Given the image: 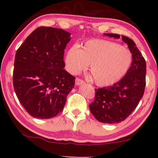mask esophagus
I'll use <instances>...</instances> for the list:
<instances>
[{
  "instance_id": "1",
  "label": "esophagus",
  "mask_w": 158,
  "mask_h": 158,
  "mask_svg": "<svg viewBox=\"0 0 158 158\" xmlns=\"http://www.w3.org/2000/svg\"><path fill=\"white\" fill-rule=\"evenodd\" d=\"M84 83V81L83 80L80 79V78H77L75 79V85H82V84Z\"/></svg>"
}]
</instances>
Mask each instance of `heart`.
<instances>
[{"mask_svg":"<svg viewBox=\"0 0 158 158\" xmlns=\"http://www.w3.org/2000/svg\"><path fill=\"white\" fill-rule=\"evenodd\" d=\"M132 62L129 49L117 43L91 40L81 49L73 46L67 52L65 63L69 72L77 74L90 64V73L98 86H109L125 76Z\"/></svg>","mask_w":158,"mask_h":158,"instance_id":"b5f03b06","label":"heart"}]
</instances>
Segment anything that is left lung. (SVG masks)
Wrapping results in <instances>:
<instances>
[{"mask_svg": "<svg viewBox=\"0 0 158 158\" xmlns=\"http://www.w3.org/2000/svg\"><path fill=\"white\" fill-rule=\"evenodd\" d=\"M104 35L119 39L116 34ZM132 54V62L125 76L113 85L96 89L95 100L89 105L93 115L100 122L116 124L126 119L137 106L145 88L146 62L135 43L122 36Z\"/></svg>", "mask_w": 158, "mask_h": 158, "instance_id": "obj_1", "label": "left lung"}]
</instances>
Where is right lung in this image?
Segmentation results:
<instances>
[{
  "mask_svg": "<svg viewBox=\"0 0 158 158\" xmlns=\"http://www.w3.org/2000/svg\"><path fill=\"white\" fill-rule=\"evenodd\" d=\"M71 34L61 29H36L16 51L15 92L31 116L55 117L63 110L75 77L64 70V52Z\"/></svg>",
  "mask_w": 158,
  "mask_h": 158,
  "instance_id": "obj_1",
  "label": "right lung"
}]
</instances>
